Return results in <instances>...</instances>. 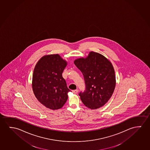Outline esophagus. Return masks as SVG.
Segmentation results:
<instances>
[{
    "label": "esophagus",
    "instance_id": "34e87169",
    "mask_svg": "<svg viewBox=\"0 0 150 150\" xmlns=\"http://www.w3.org/2000/svg\"><path fill=\"white\" fill-rule=\"evenodd\" d=\"M72 92H73L74 93H77L78 92H79V90H77V89H76V90H72Z\"/></svg>",
    "mask_w": 150,
    "mask_h": 150
}]
</instances>
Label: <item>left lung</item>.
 Instances as JSON below:
<instances>
[{"instance_id":"8db88e82","label":"left lung","mask_w":150,"mask_h":150,"mask_svg":"<svg viewBox=\"0 0 150 150\" xmlns=\"http://www.w3.org/2000/svg\"><path fill=\"white\" fill-rule=\"evenodd\" d=\"M74 63L85 80V91L79 93L81 101L92 110L103 106L115 87V71L111 62L101 54L91 51L87 58L77 59Z\"/></svg>"}]
</instances>
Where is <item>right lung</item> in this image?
Returning <instances> with one entry per match:
<instances>
[{
    "instance_id": "right-lung-1",
    "label": "right lung",
    "mask_w": 150,
    "mask_h": 150,
    "mask_svg": "<svg viewBox=\"0 0 150 150\" xmlns=\"http://www.w3.org/2000/svg\"><path fill=\"white\" fill-rule=\"evenodd\" d=\"M67 65V61L56 54L42 57L35 67L33 90L37 99L47 108H61L68 99L71 90L62 77Z\"/></svg>"
}]
</instances>
